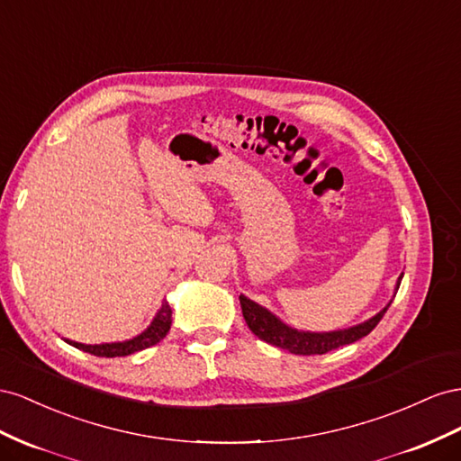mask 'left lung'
<instances>
[{
    "mask_svg": "<svg viewBox=\"0 0 461 461\" xmlns=\"http://www.w3.org/2000/svg\"><path fill=\"white\" fill-rule=\"evenodd\" d=\"M403 274L398 278L396 284V292L402 284ZM240 303L247 326L251 328V332L258 336L262 341L267 344H272L280 349H285L289 353L295 355H322L332 349H338L341 346L353 344V341L361 339L363 336L369 334L373 328L380 322V319L384 317V312L388 311L390 303L376 312L373 319L365 321L357 326L344 328V330H334V332H303V330H295V328L287 326L282 322L276 314H272L268 309L260 307L255 301L247 299L245 295H240Z\"/></svg>",
    "mask_w": 461,
    "mask_h": 461,
    "instance_id": "1",
    "label": "left lung"
}]
</instances>
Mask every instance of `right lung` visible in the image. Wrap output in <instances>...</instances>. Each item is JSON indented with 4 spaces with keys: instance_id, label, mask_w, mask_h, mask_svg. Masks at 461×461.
<instances>
[{
    "instance_id": "obj_1",
    "label": "right lung",
    "mask_w": 461,
    "mask_h": 461,
    "mask_svg": "<svg viewBox=\"0 0 461 461\" xmlns=\"http://www.w3.org/2000/svg\"><path fill=\"white\" fill-rule=\"evenodd\" d=\"M169 326H172V307L167 305V301H164L160 311L156 312L154 321L150 322V326L147 330L140 332L139 336H135L133 339H125V341H113V344H78V341H71L65 339L68 344H71L77 349H83L90 355H96V357H125V355L137 353L140 349H147L158 341L164 339L166 334L169 332Z\"/></svg>"
}]
</instances>
